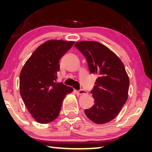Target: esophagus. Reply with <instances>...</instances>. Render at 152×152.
I'll list each match as a JSON object with an SVG mask.
<instances>
[{
  "instance_id": "34e87169",
  "label": "esophagus",
  "mask_w": 152,
  "mask_h": 152,
  "mask_svg": "<svg viewBox=\"0 0 152 152\" xmlns=\"http://www.w3.org/2000/svg\"><path fill=\"white\" fill-rule=\"evenodd\" d=\"M77 93L78 95H84V94H85V93H86V91H85L84 90H83V89H81V90H80V91H77Z\"/></svg>"
}]
</instances>
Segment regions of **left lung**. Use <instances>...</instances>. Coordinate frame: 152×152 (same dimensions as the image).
<instances>
[{
    "label": "left lung",
    "instance_id": "8db88e82",
    "mask_svg": "<svg viewBox=\"0 0 152 152\" xmlns=\"http://www.w3.org/2000/svg\"><path fill=\"white\" fill-rule=\"evenodd\" d=\"M86 57L91 73L97 75L91 91L95 104L85 114L96 124L107 123L121 111L128 99L129 79L119 57L104 45L92 41L75 44Z\"/></svg>",
    "mask_w": 152,
    "mask_h": 152
}]
</instances>
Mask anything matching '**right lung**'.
Masks as SVG:
<instances>
[{
    "label": "right lung",
    "mask_w": 152,
    "mask_h": 152,
    "mask_svg": "<svg viewBox=\"0 0 152 152\" xmlns=\"http://www.w3.org/2000/svg\"><path fill=\"white\" fill-rule=\"evenodd\" d=\"M75 41L49 40L37 48L20 73V94L32 117L41 124L59 115L62 102L72 87L57 82L59 59Z\"/></svg>",
    "instance_id": "right-lung-1"
}]
</instances>
